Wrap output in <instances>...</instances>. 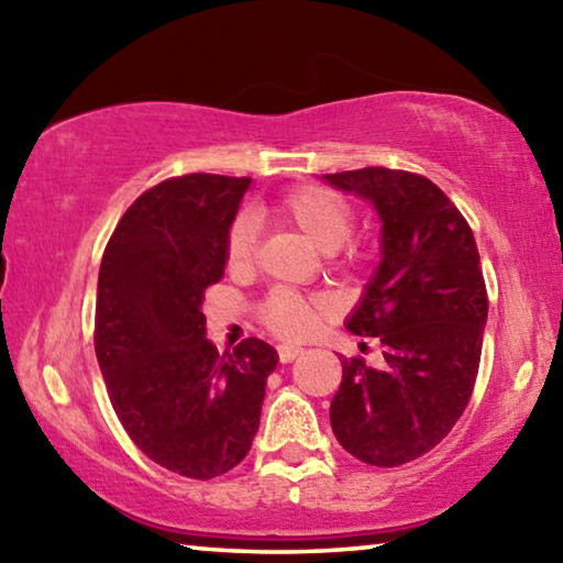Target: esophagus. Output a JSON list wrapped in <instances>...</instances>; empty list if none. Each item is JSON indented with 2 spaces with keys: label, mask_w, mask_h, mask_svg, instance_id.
<instances>
[{
  "label": "esophagus",
  "mask_w": 563,
  "mask_h": 563,
  "mask_svg": "<svg viewBox=\"0 0 563 563\" xmlns=\"http://www.w3.org/2000/svg\"><path fill=\"white\" fill-rule=\"evenodd\" d=\"M302 352V347L298 345H278V355H280V362H292L295 357H298Z\"/></svg>",
  "instance_id": "34e87169"
}]
</instances>
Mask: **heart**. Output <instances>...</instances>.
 Segmentation results:
<instances>
[{
	"instance_id": "b5f03b06",
	"label": "heart",
	"mask_w": 563,
	"mask_h": 563,
	"mask_svg": "<svg viewBox=\"0 0 563 563\" xmlns=\"http://www.w3.org/2000/svg\"><path fill=\"white\" fill-rule=\"evenodd\" d=\"M275 213L283 223L295 228L305 241L320 253H335L355 228V213L340 194L322 186H300L285 194L275 203ZM255 251L253 218L241 216L231 225L225 241V265L231 271H243L251 265ZM320 302L302 298L290 290H275L263 302V320L273 332L283 338H300L316 325Z\"/></svg>"
}]
</instances>
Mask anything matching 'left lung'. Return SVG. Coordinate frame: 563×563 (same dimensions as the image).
I'll use <instances>...</instances> for the list:
<instances>
[{"mask_svg":"<svg viewBox=\"0 0 563 563\" xmlns=\"http://www.w3.org/2000/svg\"><path fill=\"white\" fill-rule=\"evenodd\" d=\"M322 180L367 201L383 225L379 263L345 328L383 342L385 362L342 360L330 424L360 462L399 466L440 444L472 397L489 310L479 251L430 178L360 168Z\"/></svg>","mask_w":563,"mask_h":563,"instance_id":"8db88e82","label":"left lung"}]
</instances>
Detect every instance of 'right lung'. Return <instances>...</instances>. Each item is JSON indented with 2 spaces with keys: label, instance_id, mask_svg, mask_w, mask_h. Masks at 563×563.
Listing matches in <instances>:
<instances>
[{
  "label": "right lung",
  "instance_id": "add662e5",
  "mask_svg": "<svg viewBox=\"0 0 563 563\" xmlns=\"http://www.w3.org/2000/svg\"><path fill=\"white\" fill-rule=\"evenodd\" d=\"M251 178L190 174L136 198L103 251L97 360L123 430L148 460L213 479L243 460L261 424L278 352L206 338V288L223 278L225 241Z\"/></svg>",
  "mask_w": 563,
  "mask_h": 563
}]
</instances>
